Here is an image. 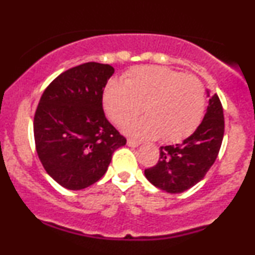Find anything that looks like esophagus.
Segmentation results:
<instances>
[{"mask_svg":"<svg viewBox=\"0 0 255 255\" xmlns=\"http://www.w3.org/2000/svg\"><path fill=\"white\" fill-rule=\"evenodd\" d=\"M127 144L128 146H131V147H136V146L140 145V141L135 139H127Z\"/></svg>","mask_w":255,"mask_h":255,"instance_id":"esophagus-1","label":"esophagus"}]
</instances>
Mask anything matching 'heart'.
<instances>
[{
  "label": "heart",
  "instance_id": "b5f03b06",
  "mask_svg": "<svg viewBox=\"0 0 255 255\" xmlns=\"http://www.w3.org/2000/svg\"><path fill=\"white\" fill-rule=\"evenodd\" d=\"M103 105L111 121L121 126L144 109L147 116L126 125L125 130L136 137L162 136L180 141L201 122L205 89L197 77L162 66L131 68L126 84L113 80L105 87Z\"/></svg>",
  "mask_w": 255,
  "mask_h": 255
}]
</instances>
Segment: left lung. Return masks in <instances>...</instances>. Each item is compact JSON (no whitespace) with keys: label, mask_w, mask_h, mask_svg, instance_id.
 <instances>
[{"label":"left lung","mask_w":255,"mask_h":255,"mask_svg":"<svg viewBox=\"0 0 255 255\" xmlns=\"http://www.w3.org/2000/svg\"><path fill=\"white\" fill-rule=\"evenodd\" d=\"M224 135L223 107L217 95L209 99L203 122L181 144L160 146L156 165L145 176L157 188L182 193L201 181L215 163Z\"/></svg>","instance_id":"left-lung-1"}]
</instances>
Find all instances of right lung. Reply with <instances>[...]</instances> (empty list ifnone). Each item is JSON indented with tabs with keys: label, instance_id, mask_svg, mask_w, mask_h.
Returning a JSON list of instances; mask_svg holds the SVG:
<instances>
[{
	"label": "right lung",
	"instance_id": "right-lung-1",
	"mask_svg": "<svg viewBox=\"0 0 255 255\" xmlns=\"http://www.w3.org/2000/svg\"><path fill=\"white\" fill-rule=\"evenodd\" d=\"M115 69L87 62L63 72L40 97L33 120L39 160L58 184L84 189L105 174L126 137L105 118L103 92Z\"/></svg>",
	"mask_w": 255,
	"mask_h": 255
}]
</instances>
